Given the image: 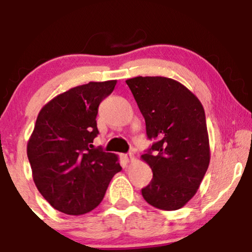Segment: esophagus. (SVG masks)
Listing matches in <instances>:
<instances>
[{
    "label": "esophagus",
    "instance_id": "obj_1",
    "mask_svg": "<svg viewBox=\"0 0 252 252\" xmlns=\"http://www.w3.org/2000/svg\"><path fill=\"white\" fill-rule=\"evenodd\" d=\"M124 158H126V160H128V161L134 160V154H132V153H129V154L124 155Z\"/></svg>",
    "mask_w": 252,
    "mask_h": 252
}]
</instances>
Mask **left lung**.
<instances>
[{"mask_svg":"<svg viewBox=\"0 0 252 252\" xmlns=\"http://www.w3.org/2000/svg\"><path fill=\"white\" fill-rule=\"evenodd\" d=\"M126 83L146 121L147 136L155 140L141 156L153 170L142 189L144 200L160 210L181 209L194 196L210 164L204 108L170 78L135 77Z\"/></svg>","mask_w":252,"mask_h":252,"instance_id":"8db88e82","label":"left lung"}]
</instances>
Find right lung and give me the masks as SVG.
I'll return each instance as SVG.
<instances>
[{
	"label": "right lung",
	"mask_w": 252,
	"mask_h": 252,
	"mask_svg": "<svg viewBox=\"0 0 252 252\" xmlns=\"http://www.w3.org/2000/svg\"><path fill=\"white\" fill-rule=\"evenodd\" d=\"M117 80L90 82L50 100L37 115L27 144L33 180L52 207L85 215L103 200L112 176L122 169L118 156L94 148L98 106Z\"/></svg>",
	"instance_id": "obj_1"
}]
</instances>
